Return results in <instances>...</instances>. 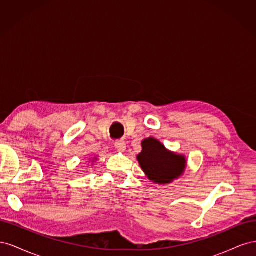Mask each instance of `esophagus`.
<instances>
[{
    "mask_svg": "<svg viewBox=\"0 0 256 256\" xmlns=\"http://www.w3.org/2000/svg\"><path fill=\"white\" fill-rule=\"evenodd\" d=\"M115 148L118 150V152H124L126 150V143L124 142V141H118L115 143Z\"/></svg>",
    "mask_w": 256,
    "mask_h": 256,
    "instance_id": "esophagus-1",
    "label": "esophagus"
}]
</instances>
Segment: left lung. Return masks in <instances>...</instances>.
<instances>
[{
  "mask_svg": "<svg viewBox=\"0 0 256 256\" xmlns=\"http://www.w3.org/2000/svg\"><path fill=\"white\" fill-rule=\"evenodd\" d=\"M136 159L147 178L156 184H172L182 177L187 168L184 154L168 150L159 140L147 138L141 143Z\"/></svg>",
  "mask_w": 256,
  "mask_h": 256,
  "instance_id": "obj_1",
  "label": "left lung"
}]
</instances>
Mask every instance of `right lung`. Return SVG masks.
I'll return each mask as SVG.
<instances>
[{
    "mask_svg": "<svg viewBox=\"0 0 256 256\" xmlns=\"http://www.w3.org/2000/svg\"><path fill=\"white\" fill-rule=\"evenodd\" d=\"M96 160H97V157H94V158H92V159H90V161H92V162H95Z\"/></svg>",
    "mask_w": 256,
    "mask_h": 256,
    "instance_id": "right-lung-1",
    "label": "right lung"
}]
</instances>
